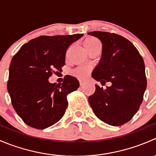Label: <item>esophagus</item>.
<instances>
[{"label":"esophagus","instance_id":"34e87169","mask_svg":"<svg viewBox=\"0 0 156 156\" xmlns=\"http://www.w3.org/2000/svg\"><path fill=\"white\" fill-rule=\"evenodd\" d=\"M84 84V81H83V80H80V85L81 86H83Z\"/></svg>","mask_w":156,"mask_h":156}]
</instances>
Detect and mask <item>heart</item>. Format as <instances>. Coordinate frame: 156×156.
Segmentation results:
<instances>
[{
	"label": "heart",
	"mask_w": 156,
	"mask_h": 156,
	"mask_svg": "<svg viewBox=\"0 0 156 156\" xmlns=\"http://www.w3.org/2000/svg\"><path fill=\"white\" fill-rule=\"evenodd\" d=\"M100 44V42L98 39L95 38V37H88L84 41V46L85 50L88 51L90 49L94 48L97 47V45ZM75 75L78 76V78H85L89 74V69L86 66H81L79 67L74 72Z\"/></svg>",
	"instance_id": "b5f03b06"
}]
</instances>
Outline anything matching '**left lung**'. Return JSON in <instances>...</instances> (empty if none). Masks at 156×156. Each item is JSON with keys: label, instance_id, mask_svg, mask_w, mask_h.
I'll return each instance as SVG.
<instances>
[{"label": "left lung", "instance_id": "left-lung-1", "mask_svg": "<svg viewBox=\"0 0 156 156\" xmlns=\"http://www.w3.org/2000/svg\"><path fill=\"white\" fill-rule=\"evenodd\" d=\"M103 44L102 57L92 72L101 84L111 82L106 89L95 84L89 103L99 119L120 126L132 119L142 103L146 88L145 65L134 45L125 37L105 31H91Z\"/></svg>", "mask_w": 156, "mask_h": 156}]
</instances>
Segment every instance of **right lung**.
Returning a JSON list of instances; mask_svg holds the SVG:
<instances>
[{
    "mask_svg": "<svg viewBox=\"0 0 156 156\" xmlns=\"http://www.w3.org/2000/svg\"><path fill=\"white\" fill-rule=\"evenodd\" d=\"M82 36H40L23 45L12 57L7 90L14 109L27 125L45 129L64 115L67 95L78 89L79 81L66 75L63 82L56 85L48 79L53 69L61 71L67 48Z\"/></svg>",
    "mask_w": 156,
    "mask_h": 156,
    "instance_id": "right-lung-1",
    "label": "right lung"
}]
</instances>
